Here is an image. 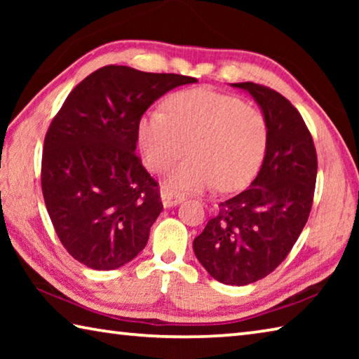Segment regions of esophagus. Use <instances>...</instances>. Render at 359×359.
Listing matches in <instances>:
<instances>
[{
	"instance_id": "esophagus-1",
	"label": "esophagus",
	"mask_w": 359,
	"mask_h": 359,
	"mask_svg": "<svg viewBox=\"0 0 359 359\" xmlns=\"http://www.w3.org/2000/svg\"><path fill=\"white\" fill-rule=\"evenodd\" d=\"M185 199V194L172 191V190H166L161 193V201L165 208H172V205H177Z\"/></svg>"
}]
</instances>
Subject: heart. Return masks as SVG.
<instances>
[{"label":"heart","mask_w":359,"mask_h":359,"mask_svg":"<svg viewBox=\"0 0 359 359\" xmlns=\"http://www.w3.org/2000/svg\"><path fill=\"white\" fill-rule=\"evenodd\" d=\"M139 147L150 171L163 172L184 156L171 174L172 187L218 191L241 190L258 172L269 128L264 114L238 96L194 88L172 95L166 112L155 109L139 121Z\"/></svg>","instance_id":"obj_1"}]
</instances>
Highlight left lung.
<instances>
[{
	"mask_svg": "<svg viewBox=\"0 0 359 359\" xmlns=\"http://www.w3.org/2000/svg\"><path fill=\"white\" fill-rule=\"evenodd\" d=\"M233 87L247 90L263 109L264 161L250 188L218 204L193 250L215 280L241 287L269 276L288 257L311 215L318 160L306 121L285 96L253 82Z\"/></svg>",
	"mask_w": 359,
	"mask_h": 359,
	"instance_id": "8db88e82",
	"label": "left lung"
}]
</instances>
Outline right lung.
<instances>
[{
    "instance_id": "obj_1",
    "label": "right lung",
    "mask_w": 359,
    "mask_h": 359,
    "mask_svg": "<svg viewBox=\"0 0 359 359\" xmlns=\"http://www.w3.org/2000/svg\"><path fill=\"white\" fill-rule=\"evenodd\" d=\"M193 82L109 65L76 85L53 117L41 187L58 239L79 263L117 269L147 244L163 203L135 151L139 121L160 96Z\"/></svg>"
}]
</instances>
